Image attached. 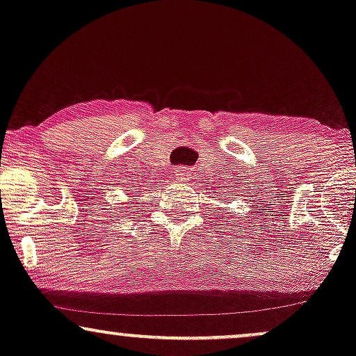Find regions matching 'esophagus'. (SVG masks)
I'll return each instance as SVG.
<instances>
[{
  "mask_svg": "<svg viewBox=\"0 0 356 356\" xmlns=\"http://www.w3.org/2000/svg\"><path fill=\"white\" fill-rule=\"evenodd\" d=\"M188 175H190V171L186 170V168H178L177 170V178H179V179H186L188 178Z\"/></svg>",
  "mask_w": 356,
  "mask_h": 356,
  "instance_id": "34e87169",
  "label": "esophagus"
}]
</instances>
